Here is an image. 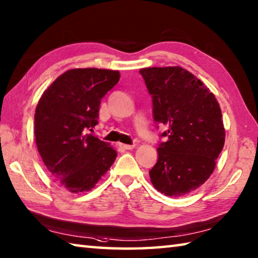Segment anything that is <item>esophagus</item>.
Returning <instances> with one entry per match:
<instances>
[{
	"label": "esophagus",
	"instance_id": "1",
	"mask_svg": "<svg viewBox=\"0 0 258 258\" xmlns=\"http://www.w3.org/2000/svg\"><path fill=\"white\" fill-rule=\"evenodd\" d=\"M121 148L122 149H125V150H130V149H134L135 146L134 145H124V144H120L119 145Z\"/></svg>",
	"mask_w": 258,
	"mask_h": 258
}]
</instances>
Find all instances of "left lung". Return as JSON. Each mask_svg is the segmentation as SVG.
<instances>
[{
  "mask_svg": "<svg viewBox=\"0 0 258 258\" xmlns=\"http://www.w3.org/2000/svg\"><path fill=\"white\" fill-rule=\"evenodd\" d=\"M139 72L153 96L154 120L167 127L163 134L167 142L157 148L150 181L165 196H186L210 177L225 145L220 105L215 94L182 67Z\"/></svg>",
  "mask_w": 258,
  "mask_h": 258,
  "instance_id": "8db88e82",
  "label": "left lung"
}]
</instances>
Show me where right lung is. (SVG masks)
<instances>
[{
    "mask_svg": "<svg viewBox=\"0 0 258 258\" xmlns=\"http://www.w3.org/2000/svg\"><path fill=\"white\" fill-rule=\"evenodd\" d=\"M119 71L74 69L43 92L35 113V138L45 166L72 193L95 186L116 152L86 130L98 123L101 99L118 83Z\"/></svg>",
    "mask_w": 258,
    "mask_h": 258,
    "instance_id": "1",
    "label": "right lung"
}]
</instances>
